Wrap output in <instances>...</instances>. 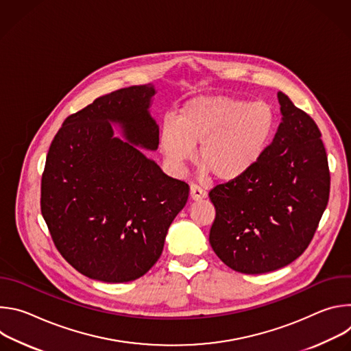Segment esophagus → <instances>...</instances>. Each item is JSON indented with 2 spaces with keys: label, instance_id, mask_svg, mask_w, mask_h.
<instances>
[{
  "label": "esophagus",
  "instance_id": "1",
  "mask_svg": "<svg viewBox=\"0 0 351 351\" xmlns=\"http://www.w3.org/2000/svg\"><path fill=\"white\" fill-rule=\"evenodd\" d=\"M207 197V191L204 189H202L199 186L191 184L190 187V198L193 202H198V199H203Z\"/></svg>",
  "mask_w": 351,
  "mask_h": 351
}]
</instances>
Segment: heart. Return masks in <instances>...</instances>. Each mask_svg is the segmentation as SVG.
I'll list each match as a JSON object with an SVG mask.
<instances>
[{
    "label": "heart",
    "instance_id": "heart-1",
    "mask_svg": "<svg viewBox=\"0 0 351 351\" xmlns=\"http://www.w3.org/2000/svg\"><path fill=\"white\" fill-rule=\"evenodd\" d=\"M276 129L274 108L230 95H203L187 101L178 118L168 117L160 147L175 169H182L198 147L202 175L230 182L252 171L265 156Z\"/></svg>",
    "mask_w": 351,
    "mask_h": 351
}]
</instances>
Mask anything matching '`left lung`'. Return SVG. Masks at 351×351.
Instances as JSON below:
<instances>
[{"label": "left lung", "instance_id": "1", "mask_svg": "<svg viewBox=\"0 0 351 351\" xmlns=\"http://www.w3.org/2000/svg\"><path fill=\"white\" fill-rule=\"evenodd\" d=\"M282 122L261 161L210 191L215 254L248 275L276 271L308 247L328 206L330 176L317 123L278 91Z\"/></svg>", "mask_w": 351, "mask_h": 351}]
</instances>
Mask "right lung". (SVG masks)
Here are the masks:
<instances>
[{
  "label": "right lung",
  "mask_w": 351,
  "mask_h": 351,
  "mask_svg": "<svg viewBox=\"0 0 351 351\" xmlns=\"http://www.w3.org/2000/svg\"><path fill=\"white\" fill-rule=\"evenodd\" d=\"M156 94L149 83L98 97L68 117L49 145L41 214L61 256L90 279L143 276L187 203L189 186L138 149L158 148L160 128L149 114Z\"/></svg>",
  "instance_id": "1"
}]
</instances>
